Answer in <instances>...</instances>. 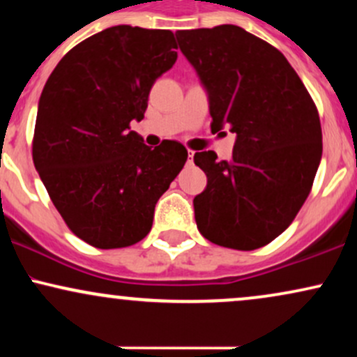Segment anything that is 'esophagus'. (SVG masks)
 Segmentation results:
<instances>
[{
	"label": "esophagus",
	"mask_w": 357,
	"mask_h": 357,
	"mask_svg": "<svg viewBox=\"0 0 357 357\" xmlns=\"http://www.w3.org/2000/svg\"><path fill=\"white\" fill-rule=\"evenodd\" d=\"M192 158H195V153L188 151V165H192Z\"/></svg>",
	"instance_id": "obj_1"
}]
</instances>
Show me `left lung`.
Instances as JSON below:
<instances>
[{
	"instance_id": "1",
	"label": "left lung",
	"mask_w": 357,
	"mask_h": 357,
	"mask_svg": "<svg viewBox=\"0 0 357 357\" xmlns=\"http://www.w3.org/2000/svg\"><path fill=\"white\" fill-rule=\"evenodd\" d=\"M176 38L208 90L211 130L236 134L230 161L195 154L208 178L192 199L198 230L220 247H265L312 190L322 155L317 107L285 56L243 28L181 30Z\"/></svg>"
}]
</instances>
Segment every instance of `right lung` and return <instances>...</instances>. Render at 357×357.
Returning <instances> with one entry per match:
<instances>
[{
  "instance_id": "obj_1",
  "label": "right lung",
  "mask_w": 357,
  "mask_h": 357,
  "mask_svg": "<svg viewBox=\"0 0 357 357\" xmlns=\"http://www.w3.org/2000/svg\"><path fill=\"white\" fill-rule=\"evenodd\" d=\"M173 31L107 28L59 61L40 97L31 154L48 196L73 235L124 248L153 227L154 206L183 169L186 147L154 149L130 130L158 77L178 59Z\"/></svg>"
}]
</instances>
